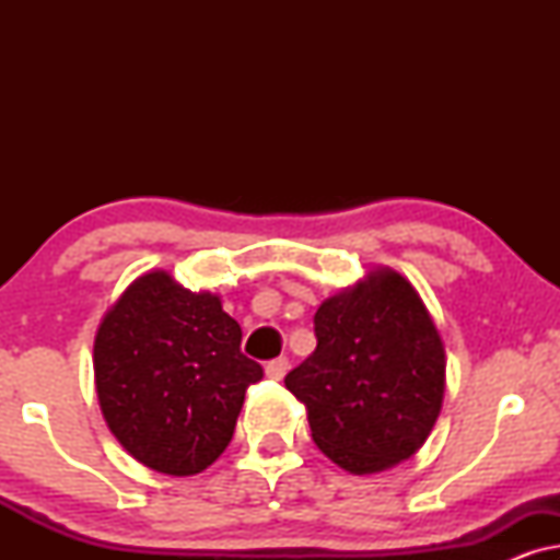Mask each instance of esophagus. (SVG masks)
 Wrapping results in <instances>:
<instances>
[{"label":"esophagus","instance_id":"esophagus-1","mask_svg":"<svg viewBox=\"0 0 560 560\" xmlns=\"http://www.w3.org/2000/svg\"><path fill=\"white\" fill-rule=\"evenodd\" d=\"M288 357H278V359H270V362L265 364V374L270 380H282L288 374Z\"/></svg>","mask_w":560,"mask_h":560}]
</instances>
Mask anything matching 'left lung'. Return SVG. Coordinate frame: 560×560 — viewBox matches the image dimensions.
I'll use <instances>...</instances> for the list:
<instances>
[{"label":"left lung","mask_w":560,"mask_h":560,"mask_svg":"<svg viewBox=\"0 0 560 560\" xmlns=\"http://www.w3.org/2000/svg\"><path fill=\"white\" fill-rule=\"evenodd\" d=\"M316 351L285 387L316 446L351 474L385 471L423 446L441 412L446 351L416 288L374 270L313 316Z\"/></svg>","instance_id":"left-lung-1"}]
</instances>
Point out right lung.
<instances>
[{
	"mask_svg": "<svg viewBox=\"0 0 560 560\" xmlns=\"http://www.w3.org/2000/svg\"><path fill=\"white\" fill-rule=\"evenodd\" d=\"M219 295L190 293L163 270L129 285L94 341L96 395L117 441L150 469L190 477L224 454L244 393L262 366Z\"/></svg>",
	"mask_w": 560,
	"mask_h": 560,
	"instance_id": "1",
	"label": "right lung"
}]
</instances>
